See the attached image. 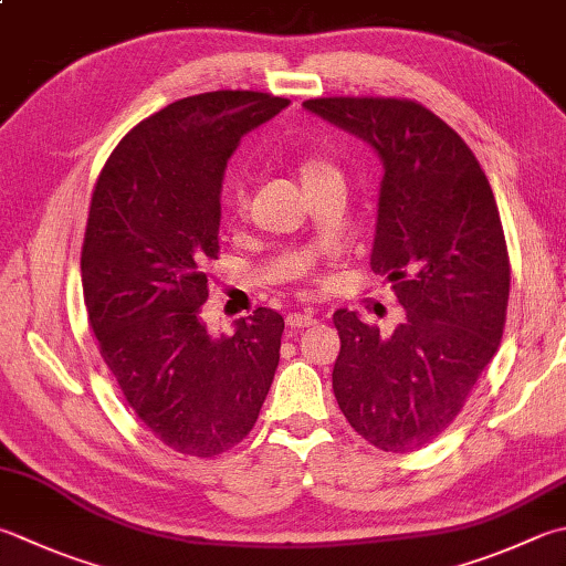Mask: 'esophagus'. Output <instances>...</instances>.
I'll use <instances>...</instances> for the list:
<instances>
[{"mask_svg": "<svg viewBox=\"0 0 566 566\" xmlns=\"http://www.w3.org/2000/svg\"><path fill=\"white\" fill-rule=\"evenodd\" d=\"M317 323V317L313 313H291L287 315V325L291 327H311Z\"/></svg>", "mask_w": 566, "mask_h": 566, "instance_id": "esophagus-1", "label": "esophagus"}]
</instances>
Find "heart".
<instances>
[{
  "label": "heart",
  "mask_w": 566,
  "mask_h": 566,
  "mask_svg": "<svg viewBox=\"0 0 566 566\" xmlns=\"http://www.w3.org/2000/svg\"><path fill=\"white\" fill-rule=\"evenodd\" d=\"M333 169H335V167L329 165V163H325V159H319V157H305L303 163H301L303 185L311 182V179H315V177H319V175L333 172ZM243 205H247V197H243V189H241V185L233 182V185L227 189V207H229L231 211H241Z\"/></svg>",
  "instance_id": "b5f03b06"
}]
</instances>
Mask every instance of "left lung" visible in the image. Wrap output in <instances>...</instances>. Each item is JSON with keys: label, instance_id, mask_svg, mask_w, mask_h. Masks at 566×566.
<instances>
[{"label": "left lung", "instance_id": "1", "mask_svg": "<svg viewBox=\"0 0 566 566\" xmlns=\"http://www.w3.org/2000/svg\"><path fill=\"white\" fill-rule=\"evenodd\" d=\"M307 111L361 137L384 163L371 271L407 317L391 335L333 315L335 399L361 439L407 453L461 413L497 352L510 255L493 189L451 125L407 98H313Z\"/></svg>", "mask_w": 566, "mask_h": 566}]
</instances>
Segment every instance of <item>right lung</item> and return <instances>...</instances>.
Listing matches in <instances>:
<instances>
[{
	"mask_svg": "<svg viewBox=\"0 0 566 566\" xmlns=\"http://www.w3.org/2000/svg\"><path fill=\"white\" fill-rule=\"evenodd\" d=\"M287 98L189 95L135 125L93 187L83 301L105 365L169 449L214 458L247 439L281 359L283 317L259 307L211 337L199 307L219 259L221 179L243 135Z\"/></svg>",
	"mask_w": 566,
	"mask_h": 566,
	"instance_id": "1",
	"label": "right lung"
}]
</instances>
